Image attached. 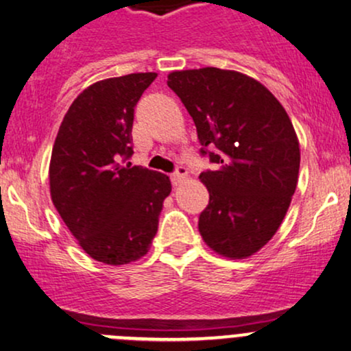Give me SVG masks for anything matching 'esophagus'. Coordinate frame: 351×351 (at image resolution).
Wrapping results in <instances>:
<instances>
[{
    "label": "esophagus",
    "instance_id": "1",
    "mask_svg": "<svg viewBox=\"0 0 351 351\" xmlns=\"http://www.w3.org/2000/svg\"><path fill=\"white\" fill-rule=\"evenodd\" d=\"M186 176H187V169L184 167V165H177L176 171L172 172V184L177 186V184L182 182V180L186 179Z\"/></svg>",
    "mask_w": 351,
    "mask_h": 351
}]
</instances>
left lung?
<instances>
[{"instance_id": "obj_1", "label": "left lung", "mask_w": 351, "mask_h": 351, "mask_svg": "<svg viewBox=\"0 0 351 351\" xmlns=\"http://www.w3.org/2000/svg\"><path fill=\"white\" fill-rule=\"evenodd\" d=\"M167 85L194 120L201 156L216 165L199 176L209 191L199 232L219 254L247 258L274 236L295 194L291 120L265 85L239 71H172Z\"/></svg>"}]
</instances>
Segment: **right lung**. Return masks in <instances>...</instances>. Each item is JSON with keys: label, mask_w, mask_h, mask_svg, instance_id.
I'll return each instance as SVG.
<instances>
[{"label": "right lung", "mask_w": 351, "mask_h": 351, "mask_svg": "<svg viewBox=\"0 0 351 351\" xmlns=\"http://www.w3.org/2000/svg\"><path fill=\"white\" fill-rule=\"evenodd\" d=\"M156 77L90 85L70 105L51 150V201L82 250L105 265L147 254L172 189L165 174L129 162L135 105Z\"/></svg>", "instance_id": "add662e5"}]
</instances>
